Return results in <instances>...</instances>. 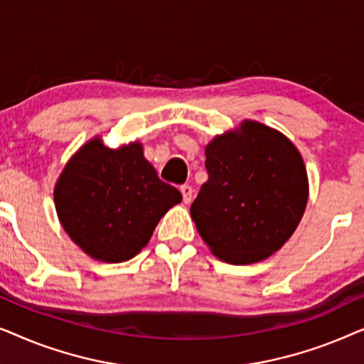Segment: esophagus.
Masks as SVG:
<instances>
[{
	"label": "esophagus",
	"instance_id": "obj_1",
	"mask_svg": "<svg viewBox=\"0 0 364 364\" xmlns=\"http://www.w3.org/2000/svg\"><path fill=\"white\" fill-rule=\"evenodd\" d=\"M181 192H182V197H183V203H191L192 196H193V188L186 183V186L181 187Z\"/></svg>",
	"mask_w": 364,
	"mask_h": 364
}]
</instances>
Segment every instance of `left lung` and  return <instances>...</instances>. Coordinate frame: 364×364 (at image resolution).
Segmentation results:
<instances>
[{"label":"left lung","instance_id":"8db88e82","mask_svg":"<svg viewBox=\"0 0 364 364\" xmlns=\"http://www.w3.org/2000/svg\"><path fill=\"white\" fill-rule=\"evenodd\" d=\"M205 167L208 181L191 217L213 255L250 265L280 250L308 202V173L295 144L245 119L207 144Z\"/></svg>","mask_w":364,"mask_h":364}]
</instances>
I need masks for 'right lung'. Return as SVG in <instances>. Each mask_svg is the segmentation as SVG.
Instances as JSON below:
<instances>
[{"instance_id":"obj_1","label":"right lung","mask_w":364,"mask_h":364,"mask_svg":"<svg viewBox=\"0 0 364 364\" xmlns=\"http://www.w3.org/2000/svg\"><path fill=\"white\" fill-rule=\"evenodd\" d=\"M54 207L69 238L94 260L136 257L182 193L159 178L142 142L112 149L96 136L69 159L54 186Z\"/></svg>"}]
</instances>
